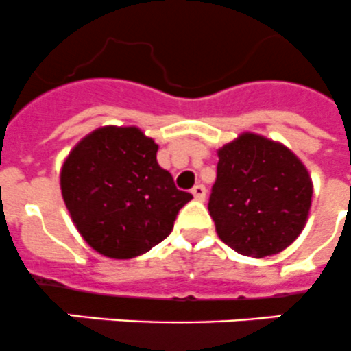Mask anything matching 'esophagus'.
Returning a JSON list of instances; mask_svg holds the SVG:
<instances>
[{
    "label": "esophagus",
    "instance_id": "1",
    "mask_svg": "<svg viewBox=\"0 0 351 351\" xmlns=\"http://www.w3.org/2000/svg\"><path fill=\"white\" fill-rule=\"evenodd\" d=\"M193 196H195V200L198 202H204L205 200V195H207V189H205V185L202 184H196L193 189H191Z\"/></svg>",
    "mask_w": 351,
    "mask_h": 351
}]
</instances>
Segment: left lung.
Returning a JSON list of instances; mask_svg holds the SVG:
<instances>
[{
    "label": "left lung",
    "instance_id": "left-lung-1",
    "mask_svg": "<svg viewBox=\"0 0 351 351\" xmlns=\"http://www.w3.org/2000/svg\"><path fill=\"white\" fill-rule=\"evenodd\" d=\"M209 215L220 240L238 254L285 250L308 220L314 185L308 169L281 142L241 133L218 149Z\"/></svg>",
    "mask_w": 351,
    "mask_h": 351
}]
</instances>
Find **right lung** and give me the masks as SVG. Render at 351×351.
<instances>
[{
  "label": "right lung",
  "mask_w": 351,
  "mask_h": 351,
  "mask_svg": "<svg viewBox=\"0 0 351 351\" xmlns=\"http://www.w3.org/2000/svg\"><path fill=\"white\" fill-rule=\"evenodd\" d=\"M158 144L135 126H102L75 144L61 167V193L79 234L99 254H146L173 230L191 193L156 162Z\"/></svg>",
  "instance_id": "right-lung-1"
}]
</instances>
